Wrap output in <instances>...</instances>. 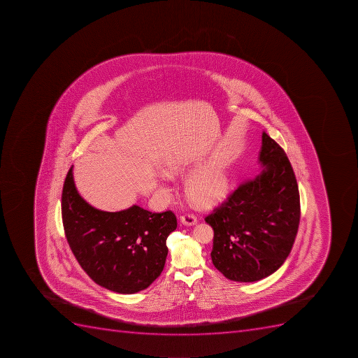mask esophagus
Listing matches in <instances>:
<instances>
[{"instance_id":"esophagus-1","label":"esophagus","mask_w":358,"mask_h":358,"mask_svg":"<svg viewBox=\"0 0 358 358\" xmlns=\"http://www.w3.org/2000/svg\"><path fill=\"white\" fill-rule=\"evenodd\" d=\"M180 222L185 226H194L197 223V217L194 214H183L182 217H180Z\"/></svg>"}]
</instances>
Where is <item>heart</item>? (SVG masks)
Wrapping results in <instances>:
<instances>
[{
  "mask_svg": "<svg viewBox=\"0 0 358 358\" xmlns=\"http://www.w3.org/2000/svg\"><path fill=\"white\" fill-rule=\"evenodd\" d=\"M185 170L182 166H168V173L178 175ZM229 178L226 169L220 164H208L194 172L186 181L188 199L201 208H210L226 197L229 192Z\"/></svg>",
  "mask_w": 358,
  "mask_h": 358,
  "instance_id": "heart-1",
  "label": "heart"
}]
</instances>
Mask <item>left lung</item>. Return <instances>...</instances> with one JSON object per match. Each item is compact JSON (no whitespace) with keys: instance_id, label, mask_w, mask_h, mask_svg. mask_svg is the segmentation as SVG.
Wrapping results in <instances>:
<instances>
[{"instance_id":"left-lung-1","label":"left lung","mask_w":358,"mask_h":358,"mask_svg":"<svg viewBox=\"0 0 358 358\" xmlns=\"http://www.w3.org/2000/svg\"><path fill=\"white\" fill-rule=\"evenodd\" d=\"M261 173L241 183L205 221L214 230V266L237 282L274 273L292 252L301 220L297 180L285 150L262 134Z\"/></svg>"}]
</instances>
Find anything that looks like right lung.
Wrapping results in <instances>:
<instances>
[{
    "instance_id": "obj_1",
    "label": "right lung",
    "mask_w": 358,
    "mask_h": 358,
    "mask_svg": "<svg viewBox=\"0 0 358 358\" xmlns=\"http://www.w3.org/2000/svg\"><path fill=\"white\" fill-rule=\"evenodd\" d=\"M66 241L94 282L119 294L150 287L166 264V238L177 228L171 210L152 213L132 205L119 212L97 210L76 188L73 166L62 190Z\"/></svg>"
}]
</instances>
